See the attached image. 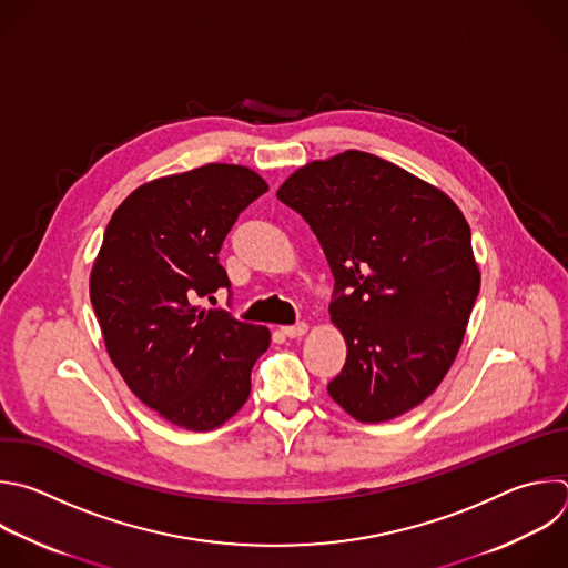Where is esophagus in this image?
Masks as SVG:
<instances>
[{"label": "esophagus", "mask_w": 568, "mask_h": 568, "mask_svg": "<svg viewBox=\"0 0 568 568\" xmlns=\"http://www.w3.org/2000/svg\"><path fill=\"white\" fill-rule=\"evenodd\" d=\"M281 332L285 334V336H290V338H298V336H303V334H307V323H296V325H285V327H281Z\"/></svg>", "instance_id": "esophagus-1"}]
</instances>
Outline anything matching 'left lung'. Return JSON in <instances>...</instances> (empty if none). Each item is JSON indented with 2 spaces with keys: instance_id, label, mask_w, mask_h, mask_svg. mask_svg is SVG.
Segmentation results:
<instances>
[{
  "instance_id": "8db88e82",
  "label": "left lung",
  "mask_w": 568,
  "mask_h": 568,
  "mask_svg": "<svg viewBox=\"0 0 568 568\" xmlns=\"http://www.w3.org/2000/svg\"><path fill=\"white\" fill-rule=\"evenodd\" d=\"M276 196L307 221L336 281L329 318L347 356L329 397L361 424L426 402L457 358L481 283L462 210L356 149L298 166Z\"/></svg>"
}]
</instances>
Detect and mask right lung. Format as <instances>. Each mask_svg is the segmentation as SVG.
<instances>
[{"mask_svg": "<svg viewBox=\"0 0 568 568\" xmlns=\"http://www.w3.org/2000/svg\"><path fill=\"white\" fill-rule=\"evenodd\" d=\"M265 192L263 175L227 162L149 180L113 212L93 261L89 294L113 365L178 428L205 433L230 422L270 347L265 325L199 305L230 287L221 245Z\"/></svg>", "mask_w": 568, "mask_h": 568, "instance_id": "right-lung-1", "label": "right lung"}]
</instances>
